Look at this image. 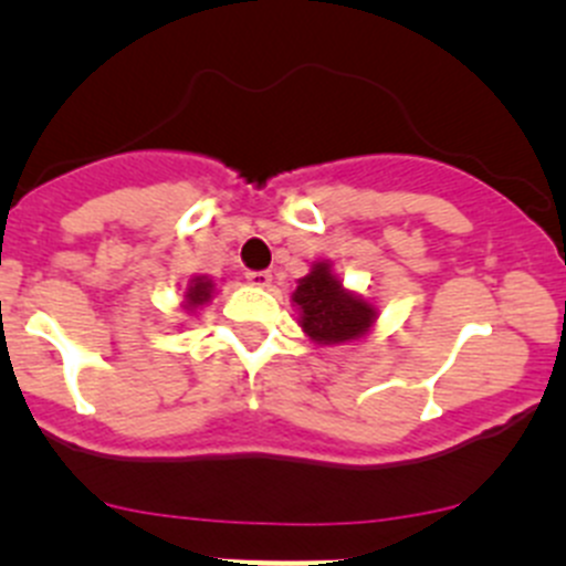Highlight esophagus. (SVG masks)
<instances>
[{"label":"esophagus","instance_id":"obj_1","mask_svg":"<svg viewBox=\"0 0 566 566\" xmlns=\"http://www.w3.org/2000/svg\"><path fill=\"white\" fill-rule=\"evenodd\" d=\"M247 279L254 287H268L271 284V271H249Z\"/></svg>","mask_w":566,"mask_h":566}]
</instances>
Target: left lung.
<instances>
[{
  "instance_id": "obj_1",
  "label": "left lung",
  "mask_w": 566,
  "mask_h": 566,
  "mask_svg": "<svg viewBox=\"0 0 566 566\" xmlns=\"http://www.w3.org/2000/svg\"><path fill=\"white\" fill-rule=\"evenodd\" d=\"M298 323L317 345H342L369 331L378 312L361 295L342 287L328 262H315L293 293Z\"/></svg>"
}]
</instances>
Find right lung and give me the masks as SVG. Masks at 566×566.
<instances>
[{
  "label": "right lung",
  "mask_w": 566,
  "mask_h": 566,
  "mask_svg": "<svg viewBox=\"0 0 566 566\" xmlns=\"http://www.w3.org/2000/svg\"><path fill=\"white\" fill-rule=\"evenodd\" d=\"M213 295V282L208 276H193L186 290V310H197V306L208 304Z\"/></svg>",
  "instance_id": "add662e5"
}]
</instances>
